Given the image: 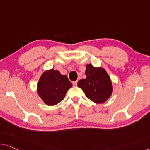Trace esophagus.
Instances as JSON below:
<instances>
[{
	"mask_svg": "<svg viewBox=\"0 0 150 150\" xmlns=\"http://www.w3.org/2000/svg\"><path fill=\"white\" fill-rule=\"evenodd\" d=\"M73 85L74 86H77V81H75L73 83Z\"/></svg>",
	"mask_w": 150,
	"mask_h": 150,
	"instance_id": "obj_1",
	"label": "esophagus"
}]
</instances>
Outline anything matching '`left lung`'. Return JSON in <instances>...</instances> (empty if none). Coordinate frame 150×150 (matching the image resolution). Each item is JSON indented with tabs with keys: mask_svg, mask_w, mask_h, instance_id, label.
Wrapping results in <instances>:
<instances>
[{
	"mask_svg": "<svg viewBox=\"0 0 150 150\" xmlns=\"http://www.w3.org/2000/svg\"><path fill=\"white\" fill-rule=\"evenodd\" d=\"M86 79L79 80L77 86L86 97L96 104L104 103L113 91V86L108 73L102 67H94L88 64L86 67Z\"/></svg>",
	"mask_w": 150,
	"mask_h": 150,
	"instance_id": "obj_1",
	"label": "left lung"
}]
</instances>
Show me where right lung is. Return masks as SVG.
<instances>
[{
	"instance_id": "right-lung-1",
	"label": "right lung",
	"mask_w": 150,
	"mask_h": 150,
	"mask_svg": "<svg viewBox=\"0 0 150 150\" xmlns=\"http://www.w3.org/2000/svg\"><path fill=\"white\" fill-rule=\"evenodd\" d=\"M72 87L67 76L54 69L46 70L40 76L37 86L38 94L48 106H54L64 99Z\"/></svg>"
}]
</instances>
